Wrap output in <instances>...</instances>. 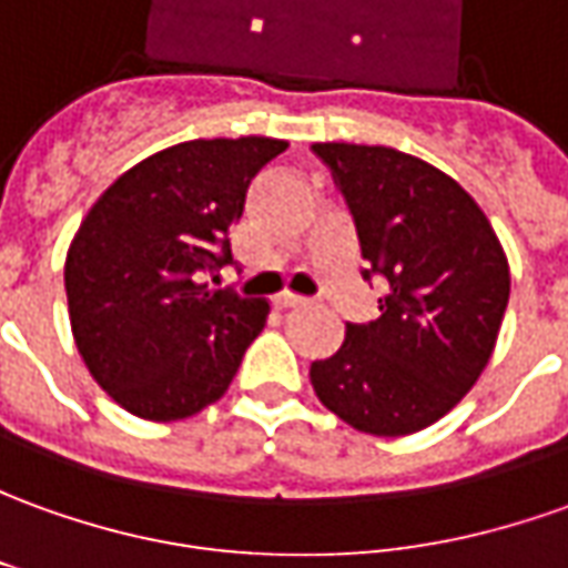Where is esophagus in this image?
<instances>
[{
	"mask_svg": "<svg viewBox=\"0 0 568 568\" xmlns=\"http://www.w3.org/2000/svg\"><path fill=\"white\" fill-rule=\"evenodd\" d=\"M275 306L277 308H303V306H308V300H303V296H293V293H284V296H277Z\"/></svg>",
	"mask_w": 568,
	"mask_h": 568,
	"instance_id": "obj_1",
	"label": "esophagus"
}]
</instances>
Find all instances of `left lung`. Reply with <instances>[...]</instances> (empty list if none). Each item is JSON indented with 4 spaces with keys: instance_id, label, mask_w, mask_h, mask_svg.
<instances>
[{
    "instance_id": "obj_1",
    "label": "left lung",
    "mask_w": 568,
    "mask_h": 568,
    "mask_svg": "<svg viewBox=\"0 0 568 568\" xmlns=\"http://www.w3.org/2000/svg\"><path fill=\"white\" fill-rule=\"evenodd\" d=\"M349 206L365 281L386 277L381 315L346 324L312 362L327 410L371 436L436 424L486 371L510 300V268L486 213L452 175L383 144H312Z\"/></svg>"
}]
</instances>
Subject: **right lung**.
<instances>
[{
	"instance_id": "right-lung-1",
	"label": "right lung",
	"mask_w": 568,
	"mask_h": 568,
	"mask_svg": "<svg viewBox=\"0 0 568 568\" xmlns=\"http://www.w3.org/2000/svg\"><path fill=\"white\" fill-rule=\"evenodd\" d=\"M284 151L262 135L172 144L82 219L64 265L70 327L89 374L129 414L166 424L225 396L268 303L197 277L232 262L246 187Z\"/></svg>"
}]
</instances>
